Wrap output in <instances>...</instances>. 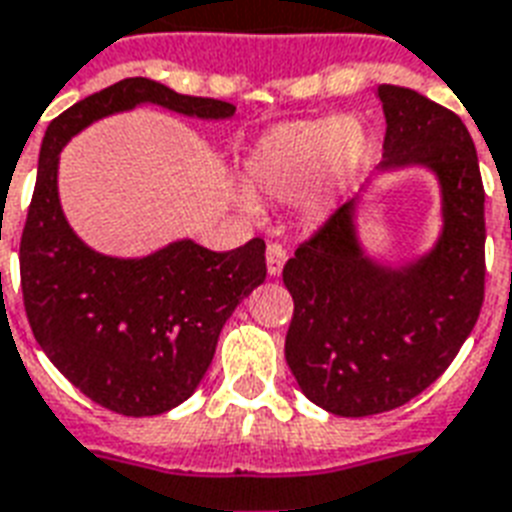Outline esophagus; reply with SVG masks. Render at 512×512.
Returning a JSON list of instances; mask_svg holds the SVG:
<instances>
[{"instance_id":"obj_1","label":"esophagus","mask_w":512,"mask_h":512,"mask_svg":"<svg viewBox=\"0 0 512 512\" xmlns=\"http://www.w3.org/2000/svg\"><path fill=\"white\" fill-rule=\"evenodd\" d=\"M285 261H288V253H285V248L280 243H269L267 245V272L272 277H277L280 272H283Z\"/></svg>"}]
</instances>
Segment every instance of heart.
<instances>
[{"instance_id":"b5f03b06","label":"heart","mask_w":512,"mask_h":512,"mask_svg":"<svg viewBox=\"0 0 512 512\" xmlns=\"http://www.w3.org/2000/svg\"><path fill=\"white\" fill-rule=\"evenodd\" d=\"M368 157V136L342 114L280 122L245 149L243 184L272 200H291L310 184L304 205L310 216H326L339 194L355 184ZM243 205L253 211L251 200Z\"/></svg>"}]
</instances>
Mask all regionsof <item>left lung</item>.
I'll use <instances>...</instances> for the list:
<instances>
[{
    "mask_svg": "<svg viewBox=\"0 0 512 512\" xmlns=\"http://www.w3.org/2000/svg\"><path fill=\"white\" fill-rule=\"evenodd\" d=\"M387 133L376 173L425 168L441 189V235L419 259L390 267L358 235V205L342 208L283 267L293 296L285 360L301 392L336 417L403 406L457 358L483 304V181L457 114L417 90L379 85Z\"/></svg>",
    "mask_w": 512,
    "mask_h": 512,
    "instance_id": "obj_1",
    "label": "left lung"
}]
</instances>
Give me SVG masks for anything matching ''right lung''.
Listing matches in <instances>:
<instances>
[{"label":"right lung","instance_id":"obj_1","mask_svg":"<svg viewBox=\"0 0 512 512\" xmlns=\"http://www.w3.org/2000/svg\"><path fill=\"white\" fill-rule=\"evenodd\" d=\"M154 104L197 120H229L235 106L181 95L146 77L87 95L47 125L21 237L29 326L53 366L79 392L125 417L184 403L208 371L235 307L267 277L264 240L216 253L184 237L141 259L82 243L63 216L58 157L79 130Z\"/></svg>","mask_w":512,"mask_h":512}]
</instances>
